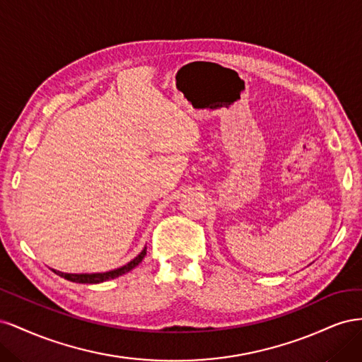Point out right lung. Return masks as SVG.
Returning a JSON list of instances; mask_svg holds the SVG:
<instances>
[{"instance_id": "right-lung-1", "label": "right lung", "mask_w": 362, "mask_h": 362, "mask_svg": "<svg viewBox=\"0 0 362 362\" xmlns=\"http://www.w3.org/2000/svg\"><path fill=\"white\" fill-rule=\"evenodd\" d=\"M146 255V246L141 249L140 254L134 258L131 259L129 262H127L125 266L119 267V269H113V270H108V272H103V273H63V272H59V270H54V273H57L59 276L68 279V281H72V282H78V284H100V282H104V281H108V279H115L120 275H125V273H128L129 270H133L136 266H139L141 259L145 258Z\"/></svg>"}]
</instances>
